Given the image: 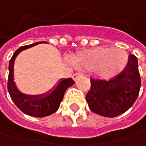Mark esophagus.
Returning <instances> with one entry per match:
<instances>
[{
    "mask_svg": "<svg viewBox=\"0 0 146 146\" xmlns=\"http://www.w3.org/2000/svg\"><path fill=\"white\" fill-rule=\"evenodd\" d=\"M82 75V74L81 72H77V73H75V74H74L73 76H72V78H73V80H74V81H76V79H77V78H78L79 76H81Z\"/></svg>",
    "mask_w": 146,
    "mask_h": 146,
    "instance_id": "34e87169",
    "label": "esophagus"
}]
</instances>
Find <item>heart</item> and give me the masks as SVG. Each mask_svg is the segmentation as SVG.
Instances as JSON below:
<instances>
[{"mask_svg":"<svg viewBox=\"0 0 146 146\" xmlns=\"http://www.w3.org/2000/svg\"><path fill=\"white\" fill-rule=\"evenodd\" d=\"M127 54L120 49L99 47L81 52L76 58V65L85 69L99 68L103 77L113 76L120 72L127 63Z\"/></svg>","mask_w":146,"mask_h":146,"instance_id":"obj_1","label":"heart"}]
</instances>
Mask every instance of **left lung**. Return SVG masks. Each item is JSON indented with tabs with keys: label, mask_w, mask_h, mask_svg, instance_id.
<instances>
[{
	"label": "left lung",
	"mask_w": 146,
	"mask_h": 146,
	"mask_svg": "<svg viewBox=\"0 0 146 146\" xmlns=\"http://www.w3.org/2000/svg\"><path fill=\"white\" fill-rule=\"evenodd\" d=\"M86 101L91 111L113 118L128 110L135 102L141 86L138 59L130 54L124 70L111 80L90 79Z\"/></svg>",
	"instance_id": "1"
}]
</instances>
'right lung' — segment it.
<instances>
[{
	"mask_svg": "<svg viewBox=\"0 0 146 146\" xmlns=\"http://www.w3.org/2000/svg\"><path fill=\"white\" fill-rule=\"evenodd\" d=\"M41 43L43 42H38L29 45L22 46L13 53V57L9 61V67H8L9 74H8V81H7V89L11 96V99L13 100L14 104L24 113L37 118L45 117L55 113L58 109L60 103L63 101L66 89L75 83V82L71 78L62 80L60 83L57 86V88L50 95L44 97L25 96L18 90L13 82L14 59L21 50Z\"/></svg>",
	"mask_w": 146,
	"mask_h": 146,
	"instance_id": "add662e5",
	"label": "right lung"
}]
</instances>
